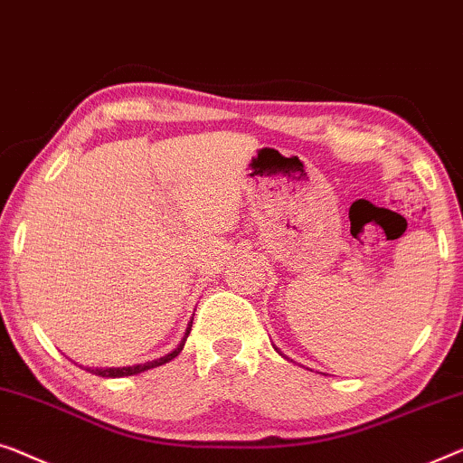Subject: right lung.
I'll list each match as a JSON object with an SVG mask.
<instances>
[{"instance_id": "right-lung-1", "label": "right lung", "mask_w": 463, "mask_h": 463, "mask_svg": "<svg viewBox=\"0 0 463 463\" xmlns=\"http://www.w3.org/2000/svg\"><path fill=\"white\" fill-rule=\"evenodd\" d=\"M191 327H193V321L186 327V334H184V337H182V342L178 344V348H174L172 353L165 354V356H161V359H157V361H148V363H142V364H132V367H107V369H88V371H90V373L100 375V377H128V375H136V373H142V371L159 367V364L169 363V361L175 359V356L182 353L186 337H188V334H191Z\"/></svg>"}]
</instances>
